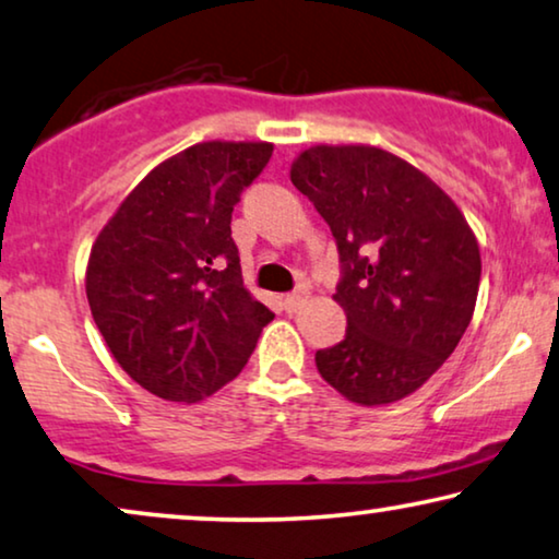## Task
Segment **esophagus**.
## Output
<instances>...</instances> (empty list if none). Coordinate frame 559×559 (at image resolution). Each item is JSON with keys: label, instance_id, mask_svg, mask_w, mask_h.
I'll use <instances>...</instances> for the list:
<instances>
[{"label": "esophagus", "instance_id": "34e87169", "mask_svg": "<svg viewBox=\"0 0 559 559\" xmlns=\"http://www.w3.org/2000/svg\"><path fill=\"white\" fill-rule=\"evenodd\" d=\"M306 298H309L306 290H294V294L283 296V306H286V311H296V309H301V304L306 301Z\"/></svg>", "mask_w": 559, "mask_h": 559}]
</instances>
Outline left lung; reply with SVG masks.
I'll return each mask as SVG.
<instances>
[{"label": "left lung", "instance_id": "1", "mask_svg": "<svg viewBox=\"0 0 559 559\" xmlns=\"http://www.w3.org/2000/svg\"><path fill=\"white\" fill-rule=\"evenodd\" d=\"M290 182L332 227L347 313L317 369L357 405L413 395L453 355L476 309L481 253L463 212L411 162L369 144H317Z\"/></svg>", "mask_w": 559, "mask_h": 559}]
</instances>
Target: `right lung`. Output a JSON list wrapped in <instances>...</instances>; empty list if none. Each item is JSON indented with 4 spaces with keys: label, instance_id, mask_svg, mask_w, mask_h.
Masks as SVG:
<instances>
[{
    "label": "right lung",
    "instance_id": "obj_1",
    "mask_svg": "<svg viewBox=\"0 0 559 559\" xmlns=\"http://www.w3.org/2000/svg\"><path fill=\"white\" fill-rule=\"evenodd\" d=\"M269 141H202L154 167L98 233L85 296L123 372L198 403L240 374L273 311L242 286L230 219Z\"/></svg>",
    "mask_w": 559,
    "mask_h": 559
}]
</instances>
